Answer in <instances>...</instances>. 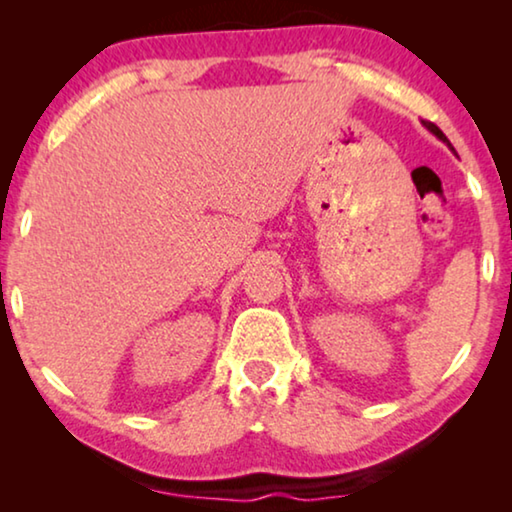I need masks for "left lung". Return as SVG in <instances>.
<instances>
[{
    "mask_svg": "<svg viewBox=\"0 0 512 512\" xmlns=\"http://www.w3.org/2000/svg\"><path fill=\"white\" fill-rule=\"evenodd\" d=\"M426 128H429L431 132H433V135H436V137H440V139H443V142H447V137L443 135V130H440L438 128V125L436 123H431V121H426Z\"/></svg>",
    "mask_w": 512,
    "mask_h": 512,
    "instance_id": "8db88e82",
    "label": "left lung"
}]
</instances>
